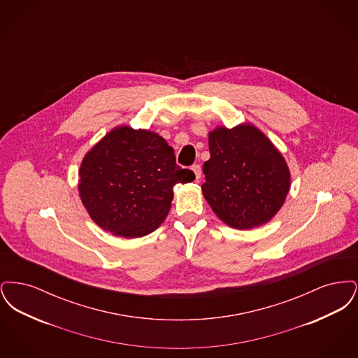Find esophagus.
I'll return each mask as SVG.
<instances>
[{"instance_id":"esophagus-1","label":"esophagus","mask_w":358,"mask_h":358,"mask_svg":"<svg viewBox=\"0 0 358 358\" xmlns=\"http://www.w3.org/2000/svg\"><path fill=\"white\" fill-rule=\"evenodd\" d=\"M193 173H194V176H196V180H199L200 177H201V166L199 165V164H194V165H192V168H190Z\"/></svg>"}]
</instances>
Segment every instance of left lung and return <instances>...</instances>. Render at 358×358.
<instances>
[{
  "label": "left lung",
  "mask_w": 358,
  "mask_h": 358,
  "mask_svg": "<svg viewBox=\"0 0 358 358\" xmlns=\"http://www.w3.org/2000/svg\"><path fill=\"white\" fill-rule=\"evenodd\" d=\"M203 194L219 219L251 229L273 219L289 190V171L271 141L252 124L209 133Z\"/></svg>",
  "instance_id": "8db88e82"
}]
</instances>
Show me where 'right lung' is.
<instances>
[{
    "label": "right lung",
    "instance_id": "obj_1",
    "mask_svg": "<svg viewBox=\"0 0 358 358\" xmlns=\"http://www.w3.org/2000/svg\"><path fill=\"white\" fill-rule=\"evenodd\" d=\"M79 193L91 219L123 238H141L169 213L173 187L194 180L166 141L149 130H111L80 165Z\"/></svg>",
    "mask_w": 358,
    "mask_h": 358
}]
</instances>
